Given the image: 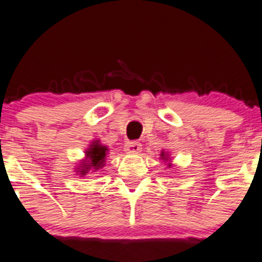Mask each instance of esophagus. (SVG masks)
Listing matches in <instances>:
<instances>
[{"mask_svg":"<svg viewBox=\"0 0 262 262\" xmlns=\"http://www.w3.org/2000/svg\"><path fill=\"white\" fill-rule=\"evenodd\" d=\"M124 150L127 153H138L141 150V144L139 141H128L124 145Z\"/></svg>","mask_w":262,"mask_h":262,"instance_id":"34e87169","label":"esophagus"}]
</instances>
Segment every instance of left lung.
<instances>
[{
  "label": "left lung",
  "mask_w": 262,
  "mask_h": 262,
  "mask_svg": "<svg viewBox=\"0 0 262 262\" xmlns=\"http://www.w3.org/2000/svg\"><path fill=\"white\" fill-rule=\"evenodd\" d=\"M161 157L164 158V160H166V155H165V153H164V152L161 153ZM169 166H170V165H169Z\"/></svg>",
  "instance_id": "8db88e82"
}]
</instances>
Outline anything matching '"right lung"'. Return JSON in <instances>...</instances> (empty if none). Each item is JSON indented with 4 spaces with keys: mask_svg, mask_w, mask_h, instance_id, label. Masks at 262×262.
<instances>
[{
    "mask_svg": "<svg viewBox=\"0 0 262 262\" xmlns=\"http://www.w3.org/2000/svg\"><path fill=\"white\" fill-rule=\"evenodd\" d=\"M107 148L101 145L98 141H95L90 147V149L85 152L87 158L84 162H81L79 167V174L85 175L88 171H95V170L101 169L105 164V157H106Z\"/></svg>",
    "mask_w": 262,
    "mask_h": 262,
    "instance_id": "right-lung-1",
    "label": "right lung"
}]
</instances>
